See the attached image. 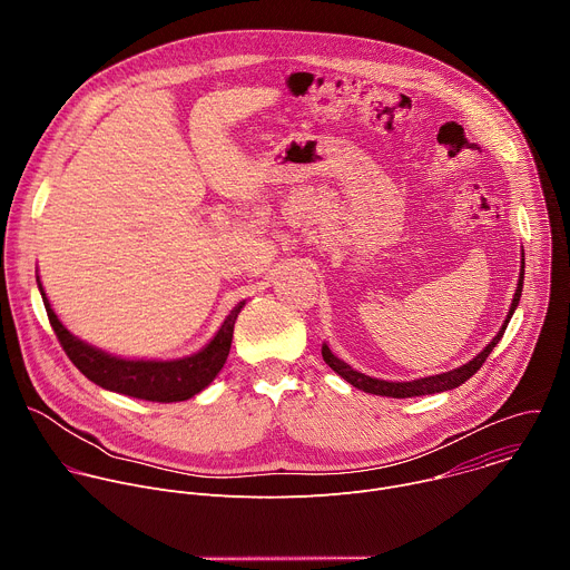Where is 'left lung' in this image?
<instances>
[{"label": "left lung", "mask_w": 570, "mask_h": 570, "mask_svg": "<svg viewBox=\"0 0 570 570\" xmlns=\"http://www.w3.org/2000/svg\"><path fill=\"white\" fill-rule=\"evenodd\" d=\"M523 257V253H521ZM525 262L521 259V273H519V284H517V293L512 297V306L508 311V317L503 322V327L499 330V334L492 338V343L487 345L480 354H475L469 363L455 367V370H449V372H442V374H433V376H424V379H413V381H385V379H374V376H367L358 370H354L352 365H347L345 361H341L327 343H322V358L324 363H327L338 376H343L350 385L363 390V392H370V394H379V396H392V399H409V396H422V394H435V392H446V390H453L458 385H462L466 379H471L480 367L482 363L487 361V356L492 354V350L499 345V341L503 338L505 334V327L510 317L514 315L517 306H519V299H521V291H523V275H525Z\"/></svg>", "instance_id": "left-lung-1"}]
</instances>
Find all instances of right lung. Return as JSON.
<instances>
[{"label": "right lung", "mask_w": 570, "mask_h": 570, "mask_svg": "<svg viewBox=\"0 0 570 570\" xmlns=\"http://www.w3.org/2000/svg\"><path fill=\"white\" fill-rule=\"evenodd\" d=\"M47 315L51 327L69 356V361L83 372L92 383L101 385L104 390L144 399V401H157V403H171V401H187L200 390H205L216 374L223 370L229 347H232V334H234V322L246 306V299L238 302L223 324L214 338L198 350L196 354L183 356V358H121L115 354H108L86 341L73 336L65 324L58 320L56 311L51 308L47 293L42 288L40 277L36 275Z\"/></svg>", "instance_id": "obj_1"}]
</instances>
